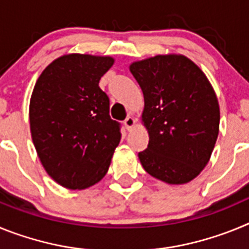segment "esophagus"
Masks as SVG:
<instances>
[{
  "mask_svg": "<svg viewBox=\"0 0 249 249\" xmlns=\"http://www.w3.org/2000/svg\"><path fill=\"white\" fill-rule=\"evenodd\" d=\"M136 124V120L133 117H127L126 120H124V126H126V128L128 129V131H131L133 127H135Z\"/></svg>",
  "mask_w": 249,
  "mask_h": 249,
  "instance_id": "34e87169",
  "label": "esophagus"
}]
</instances>
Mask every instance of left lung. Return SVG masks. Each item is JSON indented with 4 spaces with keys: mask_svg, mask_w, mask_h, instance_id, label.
<instances>
[{
    "mask_svg": "<svg viewBox=\"0 0 249 249\" xmlns=\"http://www.w3.org/2000/svg\"><path fill=\"white\" fill-rule=\"evenodd\" d=\"M143 92L142 123L149 142L138 153L148 175L184 184L207 166L219 132V105L206 74L183 54H157L131 63Z\"/></svg>",
    "mask_w": 249,
    "mask_h": 249,
    "instance_id": "8db88e82",
    "label": "left lung"
}]
</instances>
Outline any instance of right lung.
Returning <instances> with one entry per match:
<instances>
[{
	"label": "right lung",
	"instance_id": "add662e5",
	"mask_svg": "<svg viewBox=\"0 0 249 249\" xmlns=\"http://www.w3.org/2000/svg\"><path fill=\"white\" fill-rule=\"evenodd\" d=\"M113 63L109 56L65 54L35 85L30 101L35 148L48 176L68 190L100 182L120 143V123L109 117L108 96L98 86Z\"/></svg>",
	"mask_w": 249,
	"mask_h": 249
}]
</instances>
